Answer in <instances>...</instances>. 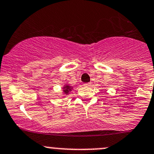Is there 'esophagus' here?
Here are the masks:
<instances>
[{
    "label": "esophagus",
    "instance_id": "1",
    "mask_svg": "<svg viewBox=\"0 0 154 154\" xmlns=\"http://www.w3.org/2000/svg\"><path fill=\"white\" fill-rule=\"evenodd\" d=\"M85 87H89V86H90V85H91V83H86V84H85Z\"/></svg>",
    "mask_w": 154,
    "mask_h": 154
}]
</instances>
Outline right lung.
I'll return each instance as SVG.
<instances>
[{
	"label": "right lung",
	"instance_id": "add662e5",
	"mask_svg": "<svg viewBox=\"0 0 154 154\" xmlns=\"http://www.w3.org/2000/svg\"><path fill=\"white\" fill-rule=\"evenodd\" d=\"M72 89H73V87L70 86V85H69L68 84H65V85L63 87L62 95L64 96H68V95L70 93V92L72 90Z\"/></svg>",
	"mask_w": 154,
	"mask_h": 154
}]
</instances>
